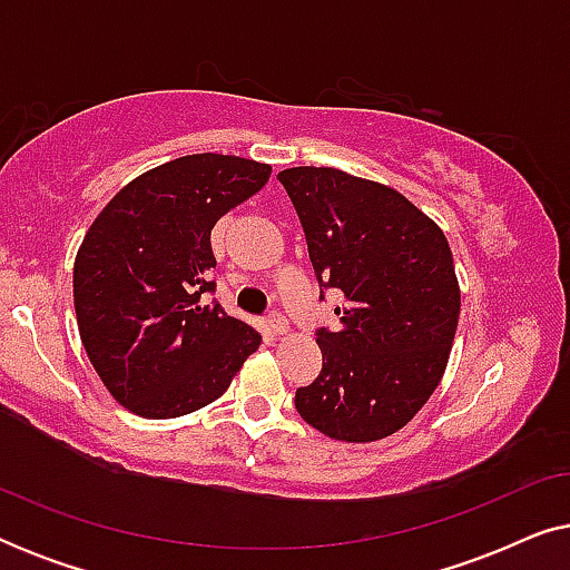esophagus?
Segmentation results:
<instances>
[{
    "mask_svg": "<svg viewBox=\"0 0 570 570\" xmlns=\"http://www.w3.org/2000/svg\"><path fill=\"white\" fill-rule=\"evenodd\" d=\"M267 324H269V332L275 334V337H283V334H287V318L283 314H269Z\"/></svg>",
    "mask_w": 570,
    "mask_h": 570,
    "instance_id": "34e87169",
    "label": "esophagus"
}]
</instances>
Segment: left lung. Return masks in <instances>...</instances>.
Masks as SVG:
<instances>
[{
  "mask_svg": "<svg viewBox=\"0 0 570 570\" xmlns=\"http://www.w3.org/2000/svg\"><path fill=\"white\" fill-rule=\"evenodd\" d=\"M322 287L342 293L340 330L316 332L322 373L295 410L334 441L368 443L410 423L446 371L459 324L449 240L392 186L337 168L277 174Z\"/></svg>",
  "mask_w": 570,
  "mask_h": 570,
  "instance_id": "8db88e82",
  "label": "left lung"
}]
</instances>
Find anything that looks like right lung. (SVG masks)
I'll list each match as a JSON object with an SVG mask.
<instances>
[{
	"label": "right lung",
	"instance_id": "right-lung-1",
	"mask_svg": "<svg viewBox=\"0 0 570 570\" xmlns=\"http://www.w3.org/2000/svg\"><path fill=\"white\" fill-rule=\"evenodd\" d=\"M272 168L236 155L168 160L129 181L85 233L75 314L92 368L139 417H181L223 396L262 334L205 306L209 233Z\"/></svg>",
	"mask_w": 570,
	"mask_h": 570
}]
</instances>
